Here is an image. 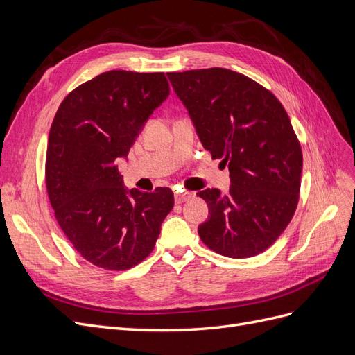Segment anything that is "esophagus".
Masks as SVG:
<instances>
[{
    "label": "esophagus",
    "instance_id": "1",
    "mask_svg": "<svg viewBox=\"0 0 355 355\" xmlns=\"http://www.w3.org/2000/svg\"><path fill=\"white\" fill-rule=\"evenodd\" d=\"M189 197H191V196H188V194H184V192H180V191H175V202H176V204H182V202L188 201V200H189Z\"/></svg>",
    "mask_w": 355,
    "mask_h": 355
}]
</instances>
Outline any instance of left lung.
<instances>
[{
	"label": "left lung",
	"mask_w": 355,
	"mask_h": 355,
	"mask_svg": "<svg viewBox=\"0 0 355 355\" xmlns=\"http://www.w3.org/2000/svg\"><path fill=\"white\" fill-rule=\"evenodd\" d=\"M204 149L228 166V194L204 189L210 218L201 241L228 257H252L280 237L297 207L302 148L282 102L225 68L167 72Z\"/></svg>",
	"instance_id": "left-lung-1"
}]
</instances>
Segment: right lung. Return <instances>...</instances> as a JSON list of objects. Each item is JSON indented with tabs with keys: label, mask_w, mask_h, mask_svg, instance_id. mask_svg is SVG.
Here are the masks:
<instances>
[{
	"label": "right lung",
	"mask_w": 355,
	"mask_h": 355,
	"mask_svg": "<svg viewBox=\"0 0 355 355\" xmlns=\"http://www.w3.org/2000/svg\"><path fill=\"white\" fill-rule=\"evenodd\" d=\"M163 72L108 71L73 89L50 127L46 187L67 239L85 261L125 271L154 250L173 209L170 188L125 191L116 159L167 99Z\"/></svg>",
	"instance_id": "obj_1"
}]
</instances>
